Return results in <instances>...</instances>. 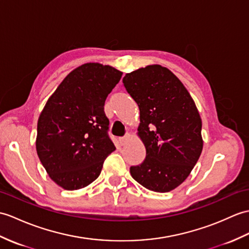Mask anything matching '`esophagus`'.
Returning a JSON list of instances; mask_svg holds the SVG:
<instances>
[{
  "label": "esophagus",
  "instance_id": "obj_1",
  "mask_svg": "<svg viewBox=\"0 0 249 249\" xmlns=\"http://www.w3.org/2000/svg\"><path fill=\"white\" fill-rule=\"evenodd\" d=\"M129 138H130V136L129 135H126L125 137H123V138H119V143H120V145H125V144L127 143V141L129 140Z\"/></svg>",
  "mask_w": 249,
  "mask_h": 249
}]
</instances>
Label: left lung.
<instances>
[{
  "label": "left lung",
  "mask_w": 249,
  "mask_h": 249,
  "mask_svg": "<svg viewBox=\"0 0 249 249\" xmlns=\"http://www.w3.org/2000/svg\"><path fill=\"white\" fill-rule=\"evenodd\" d=\"M123 84L140 110L138 135L146 149L130 174L144 188L170 192L186 180L203 151L197 108L180 80L159 65L127 73Z\"/></svg>",
  "instance_id": "8db88e82"
}]
</instances>
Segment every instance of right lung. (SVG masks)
<instances>
[{"mask_svg":"<svg viewBox=\"0 0 249 249\" xmlns=\"http://www.w3.org/2000/svg\"><path fill=\"white\" fill-rule=\"evenodd\" d=\"M122 72L85 63L62 80L37 125L38 157L52 180L73 191L93 182L114 149L104 105Z\"/></svg>","mask_w":249,"mask_h":249,"instance_id":"right-lung-1","label":"right lung"}]
</instances>
